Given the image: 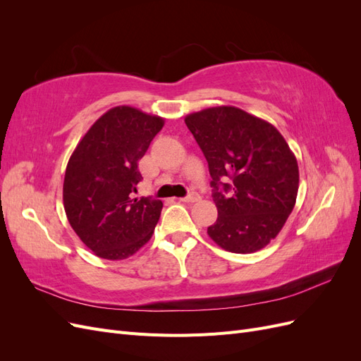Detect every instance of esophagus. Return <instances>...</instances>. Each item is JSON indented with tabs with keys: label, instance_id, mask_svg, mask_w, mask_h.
<instances>
[{
	"label": "esophagus",
	"instance_id": "obj_1",
	"mask_svg": "<svg viewBox=\"0 0 361 361\" xmlns=\"http://www.w3.org/2000/svg\"><path fill=\"white\" fill-rule=\"evenodd\" d=\"M182 202H187V203H194V202H199L200 200V195L197 194V192H190L187 197H183V199H180Z\"/></svg>",
	"mask_w": 361,
	"mask_h": 361
}]
</instances>
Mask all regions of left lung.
<instances>
[{
    "instance_id": "1",
    "label": "left lung",
    "mask_w": 361,
    "mask_h": 361,
    "mask_svg": "<svg viewBox=\"0 0 361 361\" xmlns=\"http://www.w3.org/2000/svg\"><path fill=\"white\" fill-rule=\"evenodd\" d=\"M185 123L212 178L218 218L207 235L232 253L267 247L297 202L298 162L286 140L267 120L231 105L188 114Z\"/></svg>"
}]
</instances>
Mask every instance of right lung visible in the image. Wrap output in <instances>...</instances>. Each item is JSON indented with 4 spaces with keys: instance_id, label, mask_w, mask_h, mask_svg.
<instances>
[{
    "instance_id": "obj_1",
    "label": "right lung",
    "mask_w": 361,
    "mask_h": 361,
    "mask_svg": "<svg viewBox=\"0 0 361 361\" xmlns=\"http://www.w3.org/2000/svg\"><path fill=\"white\" fill-rule=\"evenodd\" d=\"M164 118L120 105L102 114L69 158L63 204L69 224L97 257L122 260L147 244L162 202L135 197L138 161Z\"/></svg>"
}]
</instances>
